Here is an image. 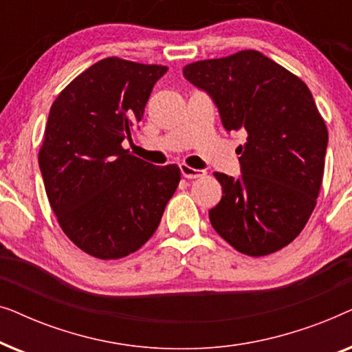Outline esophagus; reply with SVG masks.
Returning a JSON list of instances; mask_svg holds the SVG:
<instances>
[{"label": "esophagus", "mask_w": 352, "mask_h": 352, "mask_svg": "<svg viewBox=\"0 0 352 352\" xmlns=\"http://www.w3.org/2000/svg\"><path fill=\"white\" fill-rule=\"evenodd\" d=\"M179 170H181V175L187 177V179H197V177H201L206 175L205 170H195V168L187 166V165H184V163L179 165Z\"/></svg>", "instance_id": "1"}]
</instances>
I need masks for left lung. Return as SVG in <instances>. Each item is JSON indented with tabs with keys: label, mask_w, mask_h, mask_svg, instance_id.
Segmentation results:
<instances>
[{
	"label": "left lung",
	"mask_w": 352,
	"mask_h": 352,
	"mask_svg": "<svg viewBox=\"0 0 352 352\" xmlns=\"http://www.w3.org/2000/svg\"><path fill=\"white\" fill-rule=\"evenodd\" d=\"M182 75L210 96L226 131H245L240 175L214 173L223 197L213 229L248 256L287 247L305 228L324 176L329 133L302 81L258 51L186 65Z\"/></svg>",
	"instance_id": "left-lung-1"
}]
</instances>
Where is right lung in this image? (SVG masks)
I'll use <instances>...</instances> for the list:
<instances>
[{"label":"right lung","mask_w":352,"mask_h":352,"mask_svg":"<svg viewBox=\"0 0 352 352\" xmlns=\"http://www.w3.org/2000/svg\"><path fill=\"white\" fill-rule=\"evenodd\" d=\"M168 67L107 57L51 105L40 171L51 208L76 247L99 259L128 256L155 232L181 179L124 151Z\"/></svg>","instance_id":"right-lung-1"}]
</instances>
